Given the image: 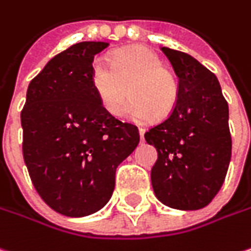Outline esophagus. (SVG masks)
<instances>
[{"label":"esophagus","instance_id":"obj_1","mask_svg":"<svg viewBox=\"0 0 251 251\" xmlns=\"http://www.w3.org/2000/svg\"><path fill=\"white\" fill-rule=\"evenodd\" d=\"M145 132H146L145 127H139V135H140V139H142V140L145 139Z\"/></svg>","mask_w":251,"mask_h":251}]
</instances>
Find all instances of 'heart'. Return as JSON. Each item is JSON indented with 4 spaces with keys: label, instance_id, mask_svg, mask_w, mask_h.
<instances>
[{
    "label": "heart",
    "instance_id": "obj_1",
    "mask_svg": "<svg viewBox=\"0 0 251 251\" xmlns=\"http://www.w3.org/2000/svg\"><path fill=\"white\" fill-rule=\"evenodd\" d=\"M91 81L95 94L108 114H121L130 91L125 115L136 122L151 121L156 115H169L178 98V81L164 69V63L153 50L136 46L115 54L112 60L97 59L93 63Z\"/></svg>",
    "mask_w": 251,
    "mask_h": 251
}]
</instances>
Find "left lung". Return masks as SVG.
<instances>
[{"label": "left lung", "mask_w": 251, "mask_h": 251, "mask_svg": "<svg viewBox=\"0 0 251 251\" xmlns=\"http://www.w3.org/2000/svg\"><path fill=\"white\" fill-rule=\"evenodd\" d=\"M178 78L170 116L145 133L156 147L151 185L160 202L197 211L215 198L232 156L229 106L216 75L192 56L161 48Z\"/></svg>", "instance_id": "8db88e82"}]
</instances>
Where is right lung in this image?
Listing matches in <instances>:
<instances>
[{
	"instance_id": "obj_1",
	"label": "right lung",
	"mask_w": 251,
	"mask_h": 251,
	"mask_svg": "<svg viewBox=\"0 0 251 251\" xmlns=\"http://www.w3.org/2000/svg\"><path fill=\"white\" fill-rule=\"evenodd\" d=\"M106 42H80L30 81L21 112L24 160L40 198L80 218L104 208L116 167L139 145V130L108 114L91 81L94 56Z\"/></svg>"
}]
</instances>
